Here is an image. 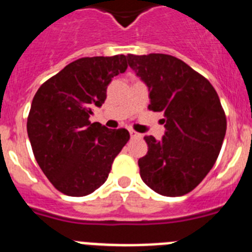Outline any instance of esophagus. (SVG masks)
Listing matches in <instances>:
<instances>
[{
  "mask_svg": "<svg viewBox=\"0 0 252 252\" xmlns=\"http://www.w3.org/2000/svg\"><path fill=\"white\" fill-rule=\"evenodd\" d=\"M130 136L131 139H139V137H141V135L139 132H136V131L130 130Z\"/></svg>",
  "mask_w": 252,
  "mask_h": 252,
  "instance_id": "esophagus-1",
  "label": "esophagus"
}]
</instances>
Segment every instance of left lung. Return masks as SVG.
Returning a JSON list of instances; mask_svg holds the SVG:
<instances>
[{
	"mask_svg": "<svg viewBox=\"0 0 252 252\" xmlns=\"http://www.w3.org/2000/svg\"><path fill=\"white\" fill-rule=\"evenodd\" d=\"M127 63L149 88V110L164 115L161 140L145 136L141 179L154 192L180 197L215 165L226 135V115L208 79L168 54L132 55Z\"/></svg>",
	"mask_w": 252,
	"mask_h": 252,
	"instance_id": "8db88e82",
	"label": "left lung"
}]
</instances>
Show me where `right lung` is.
<instances>
[{
	"label": "right lung",
	"mask_w": 252,
	"mask_h": 252,
	"mask_svg": "<svg viewBox=\"0 0 252 252\" xmlns=\"http://www.w3.org/2000/svg\"><path fill=\"white\" fill-rule=\"evenodd\" d=\"M127 69L125 55L81 58L41 84L31 103L28 135L37 164L50 183L70 197H83L108 178L130 133L91 122L104 103L107 86Z\"/></svg>",
	"instance_id": "add662e5"
}]
</instances>
